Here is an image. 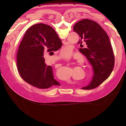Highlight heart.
I'll use <instances>...</instances> for the list:
<instances>
[{"mask_svg": "<svg viewBox=\"0 0 126 126\" xmlns=\"http://www.w3.org/2000/svg\"><path fill=\"white\" fill-rule=\"evenodd\" d=\"M73 55V50L69 46H66L63 47L61 52V55L64 58H69L71 57Z\"/></svg>", "mask_w": 126, "mask_h": 126, "instance_id": "b5f03b06", "label": "heart"}]
</instances>
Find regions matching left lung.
Segmentation results:
<instances>
[{
  "mask_svg": "<svg viewBox=\"0 0 126 126\" xmlns=\"http://www.w3.org/2000/svg\"><path fill=\"white\" fill-rule=\"evenodd\" d=\"M73 30L80 38L79 51L89 61L94 72L90 84L82 89H94L107 79L114 66V56L108 34L97 23L84 19L75 24Z\"/></svg>",
  "mask_w": 126,
  "mask_h": 126,
  "instance_id": "obj_1",
  "label": "left lung"
}]
</instances>
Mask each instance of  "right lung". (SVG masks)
<instances>
[{"label":"right lung","mask_w":126,"mask_h":126,"mask_svg":"<svg viewBox=\"0 0 126 126\" xmlns=\"http://www.w3.org/2000/svg\"><path fill=\"white\" fill-rule=\"evenodd\" d=\"M62 43L54 29L43 23L29 28L21 42L17 55V66L25 82L39 89L60 83L53 78L52 68L45 63V53H53Z\"/></svg>","instance_id":"1"}]
</instances>
